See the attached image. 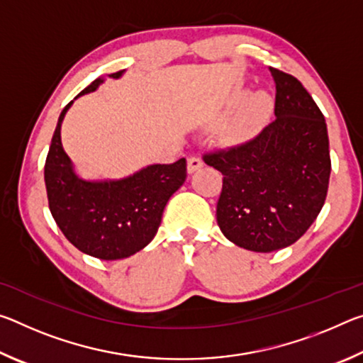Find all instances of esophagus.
I'll use <instances>...</instances> for the list:
<instances>
[{
    "label": "esophagus",
    "instance_id": "1",
    "mask_svg": "<svg viewBox=\"0 0 363 363\" xmlns=\"http://www.w3.org/2000/svg\"><path fill=\"white\" fill-rule=\"evenodd\" d=\"M201 167H203V162L199 157H190L187 160V171L189 173H195L196 169H200Z\"/></svg>",
    "mask_w": 363,
    "mask_h": 363
}]
</instances>
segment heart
I'll use <instances>...</instances> for the list:
<instances>
[{
    "label": "heart",
    "mask_w": 363,
    "mask_h": 363,
    "mask_svg": "<svg viewBox=\"0 0 363 363\" xmlns=\"http://www.w3.org/2000/svg\"><path fill=\"white\" fill-rule=\"evenodd\" d=\"M270 107H272V102H270V97L266 93H255L247 97L235 118L227 126V143L243 144L251 138H255L269 118Z\"/></svg>",
    "instance_id": "b5f03b06"
}]
</instances>
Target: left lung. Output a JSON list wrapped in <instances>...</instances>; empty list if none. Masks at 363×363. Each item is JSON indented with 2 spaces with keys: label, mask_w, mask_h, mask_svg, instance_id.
I'll return each instance as SVG.
<instances>
[{
  "label": "left lung",
  "mask_w": 363,
  "mask_h": 363,
  "mask_svg": "<svg viewBox=\"0 0 363 363\" xmlns=\"http://www.w3.org/2000/svg\"><path fill=\"white\" fill-rule=\"evenodd\" d=\"M275 120L248 143L205 153L223 173L216 219L232 243L256 253L290 247L317 219L331 160L323 113L299 79L272 69Z\"/></svg>",
  "instance_id": "8db88e82"
}]
</instances>
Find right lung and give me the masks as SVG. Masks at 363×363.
Listing matches in <instances>:
<instances>
[{
    "label": "right lung",
    "instance_id": "add662e5",
    "mask_svg": "<svg viewBox=\"0 0 363 363\" xmlns=\"http://www.w3.org/2000/svg\"><path fill=\"white\" fill-rule=\"evenodd\" d=\"M123 72L108 75L120 78ZM94 79L77 97L93 93ZM75 97V99H77ZM69 102L59 116L45 164L49 210L67 240L83 253L115 261L138 253L152 242L169 196L187 177L186 158L171 164H150L118 181H84L60 143Z\"/></svg>",
    "mask_w": 363,
    "mask_h": 363
}]
</instances>
